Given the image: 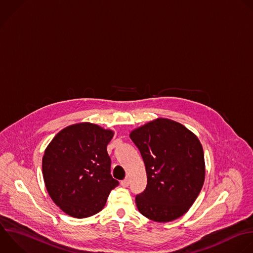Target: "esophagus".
I'll list each match as a JSON object with an SVG mask.
<instances>
[{
	"mask_svg": "<svg viewBox=\"0 0 253 253\" xmlns=\"http://www.w3.org/2000/svg\"><path fill=\"white\" fill-rule=\"evenodd\" d=\"M129 184H130V181H129V179H128V178L124 179V180H123V181H121V183H120V185H121L123 188H127V187L129 186Z\"/></svg>",
	"mask_w": 253,
	"mask_h": 253,
	"instance_id": "esophagus-1",
	"label": "esophagus"
}]
</instances>
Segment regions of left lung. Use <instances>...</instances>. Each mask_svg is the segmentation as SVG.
<instances>
[{"instance_id": "obj_1", "label": "left lung", "mask_w": 253, "mask_h": 253, "mask_svg": "<svg viewBox=\"0 0 253 253\" xmlns=\"http://www.w3.org/2000/svg\"><path fill=\"white\" fill-rule=\"evenodd\" d=\"M143 158L147 187L136 196L139 211L168 222L185 214L198 198L206 176L198 137L181 123L158 118L130 133Z\"/></svg>"}]
</instances>
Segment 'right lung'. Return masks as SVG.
Listing matches in <instances>:
<instances>
[{
	"instance_id": "right-lung-1",
	"label": "right lung",
	"mask_w": 253,
	"mask_h": 253,
	"mask_svg": "<svg viewBox=\"0 0 253 253\" xmlns=\"http://www.w3.org/2000/svg\"><path fill=\"white\" fill-rule=\"evenodd\" d=\"M113 131L88 123L58 132L42 157L45 188L66 214L84 218L99 212L119 182L110 174L107 145Z\"/></svg>"
}]
</instances>
